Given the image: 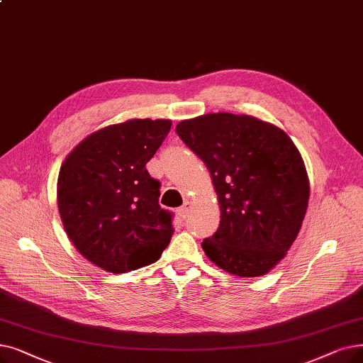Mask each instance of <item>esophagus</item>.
<instances>
[{
	"mask_svg": "<svg viewBox=\"0 0 363 363\" xmlns=\"http://www.w3.org/2000/svg\"><path fill=\"white\" fill-rule=\"evenodd\" d=\"M190 209H191V203L190 201H185L182 206L178 209V213L181 218H186L188 213H190Z\"/></svg>",
	"mask_w": 363,
	"mask_h": 363,
	"instance_id": "obj_1",
	"label": "esophagus"
}]
</instances>
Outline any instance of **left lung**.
<instances>
[{
    "instance_id": "1",
    "label": "left lung",
    "mask_w": 363,
    "mask_h": 363,
    "mask_svg": "<svg viewBox=\"0 0 363 363\" xmlns=\"http://www.w3.org/2000/svg\"><path fill=\"white\" fill-rule=\"evenodd\" d=\"M208 166L220 206L204 254L240 277L269 273L301 228L310 186L301 154L276 125L250 116L206 114L177 125Z\"/></svg>"
}]
</instances>
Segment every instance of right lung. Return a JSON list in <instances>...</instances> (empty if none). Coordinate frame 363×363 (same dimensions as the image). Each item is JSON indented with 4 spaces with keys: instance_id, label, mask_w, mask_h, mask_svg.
I'll use <instances>...</instances> for the list:
<instances>
[{
    "instance_id": "add662e5",
    "label": "right lung",
    "mask_w": 363,
    "mask_h": 363,
    "mask_svg": "<svg viewBox=\"0 0 363 363\" xmlns=\"http://www.w3.org/2000/svg\"><path fill=\"white\" fill-rule=\"evenodd\" d=\"M170 120H129L91 133L67 157L57 208L68 238L91 264L125 273L155 262L170 243L173 213L159 204L147 163Z\"/></svg>"
}]
</instances>
